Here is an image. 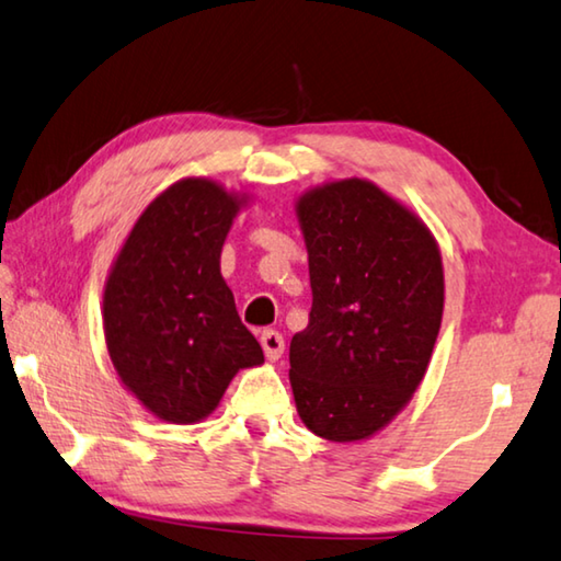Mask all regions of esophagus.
Instances as JSON below:
<instances>
[{
  "label": "esophagus",
  "mask_w": 561,
  "mask_h": 561,
  "mask_svg": "<svg viewBox=\"0 0 561 561\" xmlns=\"http://www.w3.org/2000/svg\"><path fill=\"white\" fill-rule=\"evenodd\" d=\"M260 342H262V350L270 362H277L284 354V336L279 332H274V329H266V332H262Z\"/></svg>",
  "instance_id": "obj_1"
}]
</instances>
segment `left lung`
I'll return each mask as SVG.
<instances>
[{
  "mask_svg": "<svg viewBox=\"0 0 561 561\" xmlns=\"http://www.w3.org/2000/svg\"><path fill=\"white\" fill-rule=\"evenodd\" d=\"M312 312L291 336L289 381L309 432L359 442L422 385L444 312L430 227L369 180L319 184L297 199Z\"/></svg>",
  "mask_w": 561,
  "mask_h": 561,
  "instance_id": "obj_1",
  "label": "left lung"
}]
</instances>
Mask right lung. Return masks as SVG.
Segmentation results:
<instances>
[{"label": "right lung", "mask_w": 561, "mask_h": 561, "mask_svg": "<svg viewBox=\"0 0 561 561\" xmlns=\"http://www.w3.org/2000/svg\"><path fill=\"white\" fill-rule=\"evenodd\" d=\"M247 194L186 176L141 211L104 282V340L122 385L172 424L215 412L239 369L264 362L221 277Z\"/></svg>", "instance_id": "1"}]
</instances>
